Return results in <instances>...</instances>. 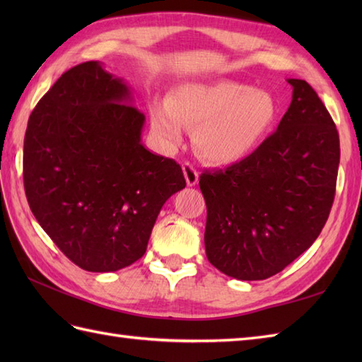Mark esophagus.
I'll list each match as a JSON object with an SVG mask.
<instances>
[{"instance_id":"1","label":"esophagus","mask_w":362,"mask_h":362,"mask_svg":"<svg viewBox=\"0 0 362 362\" xmlns=\"http://www.w3.org/2000/svg\"><path fill=\"white\" fill-rule=\"evenodd\" d=\"M182 168H183V174H185L187 183H188L189 187H194L196 183H197V180H199L197 168L193 163H189V161H185V163L182 165Z\"/></svg>"}]
</instances>
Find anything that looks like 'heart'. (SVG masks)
I'll return each mask as SVG.
<instances>
[{
    "mask_svg": "<svg viewBox=\"0 0 362 362\" xmlns=\"http://www.w3.org/2000/svg\"><path fill=\"white\" fill-rule=\"evenodd\" d=\"M279 105L263 88L232 81L189 82L175 87L168 103L151 105L153 134L168 149L194 127L197 152L213 165H232L255 152L272 132Z\"/></svg>",
    "mask_w": 362,
    "mask_h": 362,
    "instance_id": "obj_1",
    "label": "heart"
}]
</instances>
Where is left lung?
<instances>
[{"instance_id":"8db88e82","label":"left lung","mask_w":362,"mask_h":362,"mask_svg":"<svg viewBox=\"0 0 362 362\" xmlns=\"http://www.w3.org/2000/svg\"><path fill=\"white\" fill-rule=\"evenodd\" d=\"M292 101L249 157L205 171V252L222 274L264 280L311 247L328 219L339 168V134L306 81L288 79Z\"/></svg>"}]
</instances>
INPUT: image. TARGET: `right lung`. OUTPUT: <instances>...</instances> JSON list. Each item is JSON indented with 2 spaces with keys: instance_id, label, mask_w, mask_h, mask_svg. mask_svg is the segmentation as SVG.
Returning <instances> with one entry per match:
<instances>
[{
  "instance_id": "right-lung-1",
  "label": "right lung",
  "mask_w": 362,
  "mask_h": 362,
  "mask_svg": "<svg viewBox=\"0 0 362 362\" xmlns=\"http://www.w3.org/2000/svg\"><path fill=\"white\" fill-rule=\"evenodd\" d=\"M144 115L95 60L65 71L28 121L23 180L30 211L88 272L140 259L161 206L187 187L180 165L141 144Z\"/></svg>"
}]
</instances>
